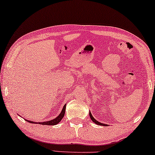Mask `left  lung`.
<instances>
[{"label": "left lung", "instance_id": "left-lung-1", "mask_svg": "<svg viewBox=\"0 0 155 155\" xmlns=\"http://www.w3.org/2000/svg\"><path fill=\"white\" fill-rule=\"evenodd\" d=\"M90 118H91V119L92 120V121L94 122V123H95V124H97V125H100V126H107V124H101V123L99 122V121H97V120H95V118H94V117H93L92 115V114H91L90 112Z\"/></svg>", "mask_w": 155, "mask_h": 155}]
</instances>
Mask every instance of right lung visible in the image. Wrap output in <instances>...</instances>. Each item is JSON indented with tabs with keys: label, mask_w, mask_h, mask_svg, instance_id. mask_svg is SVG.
Listing matches in <instances>:
<instances>
[{
	"label": "right lung",
	"mask_w": 155,
	"mask_h": 155,
	"mask_svg": "<svg viewBox=\"0 0 155 155\" xmlns=\"http://www.w3.org/2000/svg\"><path fill=\"white\" fill-rule=\"evenodd\" d=\"M65 107H66V104L64 105V107H63V109H62V111H61V113L58 116V117H56V118H54V119H53L51 120H49V121L39 122V123L30 121V120H27V121L31 123V124L32 123V124H39L41 125H47V126H54V125L58 124V123L61 121V119H62V118H63V116H64L65 111Z\"/></svg>",
	"instance_id": "obj_1"
}]
</instances>
